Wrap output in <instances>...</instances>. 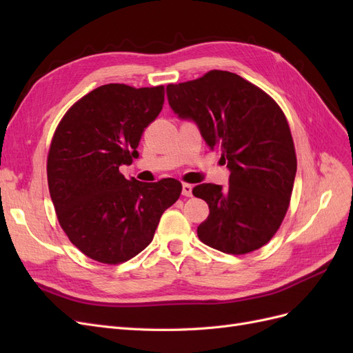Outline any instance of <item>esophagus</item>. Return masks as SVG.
I'll return each instance as SVG.
<instances>
[{
  "label": "esophagus",
  "mask_w": 353,
  "mask_h": 353,
  "mask_svg": "<svg viewBox=\"0 0 353 353\" xmlns=\"http://www.w3.org/2000/svg\"><path fill=\"white\" fill-rule=\"evenodd\" d=\"M191 194H193V185H191V184H183V196L190 197Z\"/></svg>",
  "instance_id": "esophagus-1"
}]
</instances>
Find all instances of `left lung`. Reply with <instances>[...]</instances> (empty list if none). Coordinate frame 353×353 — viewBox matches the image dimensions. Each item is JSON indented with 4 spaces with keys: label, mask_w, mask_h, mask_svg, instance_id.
<instances>
[{
    "label": "left lung",
    "mask_w": 353,
    "mask_h": 353,
    "mask_svg": "<svg viewBox=\"0 0 353 353\" xmlns=\"http://www.w3.org/2000/svg\"><path fill=\"white\" fill-rule=\"evenodd\" d=\"M166 95L174 113L196 123L230 170L227 187L193 188L209 205V216L197 228L199 239L231 254L261 249L285 216L297 169L284 113L268 94L227 70L169 83Z\"/></svg>",
    "instance_id": "8db88e82"
}]
</instances>
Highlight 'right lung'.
Masks as SVG:
<instances>
[{"mask_svg": "<svg viewBox=\"0 0 353 353\" xmlns=\"http://www.w3.org/2000/svg\"><path fill=\"white\" fill-rule=\"evenodd\" d=\"M165 88L109 83L74 103L52 137L48 190L63 231L88 258L121 263L144 250L162 213L178 200L179 181L126 179L119 168L163 108Z\"/></svg>", "mask_w": 353, "mask_h": 353, "instance_id": "add662e5", "label": "right lung"}]
</instances>
